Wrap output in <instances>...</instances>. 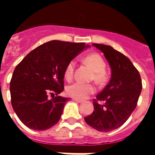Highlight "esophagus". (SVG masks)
<instances>
[{
	"label": "esophagus",
	"instance_id": "34e87169",
	"mask_svg": "<svg viewBox=\"0 0 155 155\" xmlns=\"http://www.w3.org/2000/svg\"><path fill=\"white\" fill-rule=\"evenodd\" d=\"M73 101H75V102H77V103H82L83 101H81V100H78V99H73Z\"/></svg>",
	"mask_w": 155,
	"mask_h": 155
}]
</instances>
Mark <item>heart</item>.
Masks as SVG:
<instances>
[{"label":"heart","mask_w":155,"mask_h":155,"mask_svg":"<svg viewBox=\"0 0 155 155\" xmlns=\"http://www.w3.org/2000/svg\"><path fill=\"white\" fill-rule=\"evenodd\" d=\"M85 64H87L91 70L94 71V75L92 79H94V81H96L99 84L104 83L105 81V67L106 64L105 62L102 59L100 54H91L87 55L84 59ZM74 68H75V62L71 61L69 62L67 66L64 70V78L67 81H71L73 75H74ZM95 91V88L93 84H83L81 82H75L73 84L68 85L65 89V92L69 96L78 99V100H84L94 93Z\"/></svg>","instance_id":"heart-1"}]
</instances>
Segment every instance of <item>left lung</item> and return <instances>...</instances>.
<instances>
[{"label": "left lung", "instance_id": "8db88e82", "mask_svg": "<svg viewBox=\"0 0 155 155\" xmlns=\"http://www.w3.org/2000/svg\"><path fill=\"white\" fill-rule=\"evenodd\" d=\"M104 53L111 69L109 84L96 96L93 113L85 122L101 132H109L124 124L136 108L142 91L139 71L129 58L110 45L93 44ZM97 101H102L99 104Z\"/></svg>", "mask_w": 155, "mask_h": 155}]
</instances>
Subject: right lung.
<instances>
[{
    "mask_svg": "<svg viewBox=\"0 0 155 155\" xmlns=\"http://www.w3.org/2000/svg\"><path fill=\"white\" fill-rule=\"evenodd\" d=\"M89 47L84 43L49 41L31 51L15 67L10 83L12 104L25 126L45 130L58 123L70 100L58 95L64 91V70Z\"/></svg>",
    "mask_w": 155,
    "mask_h": 155,
    "instance_id": "right-lung-1",
    "label": "right lung"
}]
</instances>
